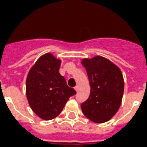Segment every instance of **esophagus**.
Returning a JSON list of instances; mask_svg holds the SVG:
<instances>
[{
	"mask_svg": "<svg viewBox=\"0 0 147 147\" xmlns=\"http://www.w3.org/2000/svg\"><path fill=\"white\" fill-rule=\"evenodd\" d=\"M75 90L76 91V92H78L79 91V86L78 85H76V87H75Z\"/></svg>",
	"mask_w": 147,
	"mask_h": 147,
	"instance_id": "34e87169",
	"label": "esophagus"
}]
</instances>
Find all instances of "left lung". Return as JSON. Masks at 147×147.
I'll use <instances>...</instances> for the list:
<instances>
[{
	"label": "left lung",
	"instance_id": "1",
	"mask_svg": "<svg viewBox=\"0 0 147 147\" xmlns=\"http://www.w3.org/2000/svg\"><path fill=\"white\" fill-rule=\"evenodd\" d=\"M82 64L85 68L91 92L81 108L87 118L94 123L107 122L120 108L124 89L121 69L106 58L96 55L85 58Z\"/></svg>",
	"mask_w": 147,
	"mask_h": 147
}]
</instances>
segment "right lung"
Segmentation results:
<instances>
[{
  "mask_svg": "<svg viewBox=\"0 0 147 147\" xmlns=\"http://www.w3.org/2000/svg\"><path fill=\"white\" fill-rule=\"evenodd\" d=\"M61 60L50 53L41 55L30 69L26 94L30 107L38 117L49 121L59 115L76 91L59 72Z\"/></svg>",
  "mask_w": 147,
  "mask_h": 147,
  "instance_id": "obj_1",
  "label": "right lung"
}]
</instances>
